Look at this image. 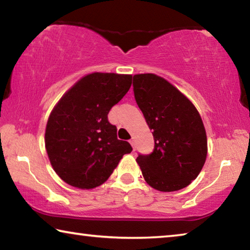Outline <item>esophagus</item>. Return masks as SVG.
<instances>
[{
	"label": "esophagus",
	"mask_w": 250,
	"mask_h": 250,
	"mask_svg": "<svg viewBox=\"0 0 250 250\" xmlns=\"http://www.w3.org/2000/svg\"><path fill=\"white\" fill-rule=\"evenodd\" d=\"M130 143H131V146H132L133 150H135V146H134V140H133V139H131V140H130Z\"/></svg>",
	"instance_id": "obj_1"
}]
</instances>
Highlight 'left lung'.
I'll return each mask as SVG.
<instances>
[{
  "instance_id": "8db88e82",
  "label": "left lung",
  "mask_w": 250,
  "mask_h": 250,
  "mask_svg": "<svg viewBox=\"0 0 250 250\" xmlns=\"http://www.w3.org/2000/svg\"><path fill=\"white\" fill-rule=\"evenodd\" d=\"M133 92L154 138L153 151L137 158L143 177L161 192L186 188L200 174L207 155L200 113L182 92L154 74L134 75Z\"/></svg>"
}]
</instances>
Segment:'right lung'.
Returning <instances> with one entry per match:
<instances>
[{
	"label": "right lung",
	"instance_id": "right-lung-1",
	"mask_svg": "<svg viewBox=\"0 0 250 250\" xmlns=\"http://www.w3.org/2000/svg\"><path fill=\"white\" fill-rule=\"evenodd\" d=\"M131 75L94 73L76 83L50 113L45 146L55 172L67 184L94 188L108 180L132 151L117 138L108 113L128 92Z\"/></svg>",
	"mask_w": 250,
	"mask_h": 250
}]
</instances>
